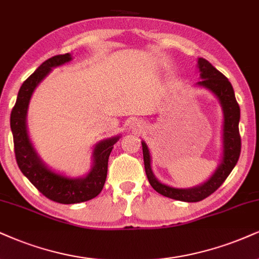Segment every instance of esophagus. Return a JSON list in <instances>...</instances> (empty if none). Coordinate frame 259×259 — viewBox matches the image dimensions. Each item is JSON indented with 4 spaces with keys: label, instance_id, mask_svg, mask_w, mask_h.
I'll use <instances>...</instances> for the list:
<instances>
[{
    "label": "esophagus",
    "instance_id": "34e87169",
    "mask_svg": "<svg viewBox=\"0 0 259 259\" xmlns=\"http://www.w3.org/2000/svg\"><path fill=\"white\" fill-rule=\"evenodd\" d=\"M130 128L132 131H135V132H142L143 124L138 122V121H133V122H131V124H130Z\"/></svg>",
    "mask_w": 259,
    "mask_h": 259
}]
</instances>
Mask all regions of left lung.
Segmentation results:
<instances>
[{"mask_svg":"<svg viewBox=\"0 0 259 259\" xmlns=\"http://www.w3.org/2000/svg\"><path fill=\"white\" fill-rule=\"evenodd\" d=\"M200 80L197 82L198 88L210 91L218 98L222 108V154L220 164L211 177L203 184L190 188H178L169 186L155 177L151 168V155L145 142H142L143 157H144L145 173L152 188L162 196L181 202L194 203L203 200L215 192L231 174L237 164L241 150V139L239 135V121H240V108L235 100L234 90L227 78L213 67L205 59L199 57L197 62Z\"/></svg>","mask_w":259,"mask_h":259,"instance_id":"obj_1","label":"left lung"}]
</instances>
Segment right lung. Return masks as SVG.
Here are the masks:
<instances>
[{"label":"right lung","mask_w":259,"mask_h":259,"mask_svg":"<svg viewBox=\"0 0 259 259\" xmlns=\"http://www.w3.org/2000/svg\"><path fill=\"white\" fill-rule=\"evenodd\" d=\"M72 61L71 54L48 59L22 82L17 102L11 114V130L14 139L17 163L31 184L54 202L75 204L97 197L104 186L108 171V159L114 144L121 136L111 137L98 142L92 150V165L84 177L71 178L59 173L44 163L32 144L27 131V110L31 97L40 81L53 68Z\"/></svg>","instance_id":"1"}]
</instances>
